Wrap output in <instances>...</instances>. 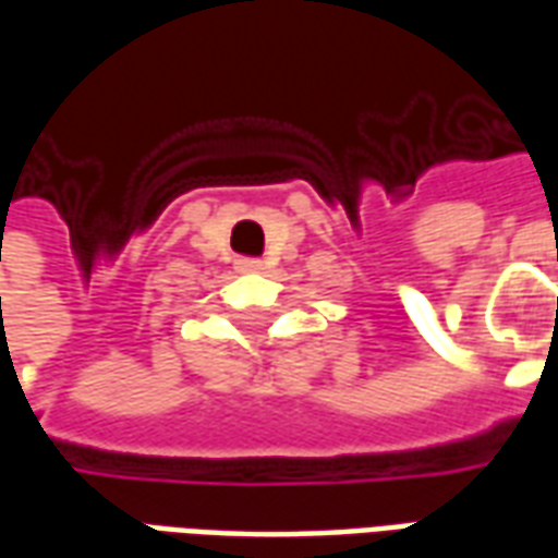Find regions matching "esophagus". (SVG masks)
<instances>
[{
	"instance_id": "1",
	"label": "esophagus",
	"mask_w": 558,
	"mask_h": 558,
	"mask_svg": "<svg viewBox=\"0 0 558 558\" xmlns=\"http://www.w3.org/2000/svg\"><path fill=\"white\" fill-rule=\"evenodd\" d=\"M239 271H259L256 259H239Z\"/></svg>"
}]
</instances>
